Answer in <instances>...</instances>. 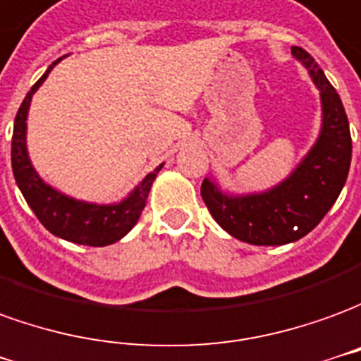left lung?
Masks as SVG:
<instances>
[{"label":"left lung","mask_w":361,"mask_h":361,"mask_svg":"<svg viewBox=\"0 0 361 361\" xmlns=\"http://www.w3.org/2000/svg\"><path fill=\"white\" fill-rule=\"evenodd\" d=\"M307 68L323 101V130L288 180L252 196H227L204 178L202 198L209 214L227 233L250 245H286L315 229L332 208L346 183L352 159V137L346 111L336 89L303 48L291 46Z\"/></svg>","instance_id":"1"}]
</instances>
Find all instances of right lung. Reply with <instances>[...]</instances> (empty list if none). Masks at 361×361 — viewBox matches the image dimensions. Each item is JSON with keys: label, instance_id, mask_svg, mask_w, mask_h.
<instances>
[{"label": "right lung", "instance_id": "right-lung-1", "mask_svg": "<svg viewBox=\"0 0 361 361\" xmlns=\"http://www.w3.org/2000/svg\"><path fill=\"white\" fill-rule=\"evenodd\" d=\"M58 62L60 60H56L46 70L44 75L32 85L17 111L11 140L13 175H15V180L21 188L30 209L35 212L38 221L50 233L62 237L66 241L79 243V245L104 247V245H111V243L122 239L135 226V221L144 212L147 194H149L155 176L161 171V165L135 186V190L126 200L114 204V206H97V204L73 200V198H68L44 185L42 178L37 175V171L30 165L27 145H25V130H27V112H29L32 93L48 78V73Z\"/></svg>", "mask_w": 361, "mask_h": 361}]
</instances>
